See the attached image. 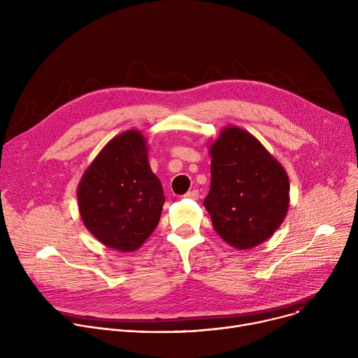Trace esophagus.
<instances>
[{
  "label": "esophagus",
  "instance_id": "obj_1",
  "mask_svg": "<svg viewBox=\"0 0 358 358\" xmlns=\"http://www.w3.org/2000/svg\"><path fill=\"white\" fill-rule=\"evenodd\" d=\"M198 195H199L198 189H192V191H188V192L185 194V196H187V198H191V199H196Z\"/></svg>",
  "mask_w": 358,
  "mask_h": 358
}]
</instances>
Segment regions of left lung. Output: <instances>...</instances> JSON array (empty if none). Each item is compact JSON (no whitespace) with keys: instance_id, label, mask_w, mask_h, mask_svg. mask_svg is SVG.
Here are the masks:
<instances>
[{"instance_id":"left-lung-1","label":"left lung","mask_w":358,"mask_h":358,"mask_svg":"<svg viewBox=\"0 0 358 358\" xmlns=\"http://www.w3.org/2000/svg\"><path fill=\"white\" fill-rule=\"evenodd\" d=\"M211 188L203 199L214 229L231 246L250 249L271 238L289 210L283 166L249 131L225 127L210 144Z\"/></svg>"}]
</instances>
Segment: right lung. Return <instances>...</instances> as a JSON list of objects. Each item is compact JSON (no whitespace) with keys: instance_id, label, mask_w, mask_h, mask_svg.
<instances>
[{"instance_id":"1","label":"right lung","mask_w":358,"mask_h":358,"mask_svg":"<svg viewBox=\"0 0 358 358\" xmlns=\"http://www.w3.org/2000/svg\"><path fill=\"white\" fill-rule=\"evenodd\" d=\"M147 155L141 131H123L100 150L78 185L83 225L99 242L120 252H133L147 241L166 201Z\"/></svg>"}]
</instances>
